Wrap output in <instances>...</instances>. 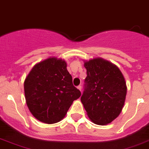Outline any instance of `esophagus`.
Segmentation results:
<instances>
[{
    "label": "esophagus",
    "instance_id": "esophagus-1",
    "mask_svg": "<svg viewBox=\"0 0 149 149\" xmlns=\"http://www.w3.org/2000/svg\"><path fill=\"white\" fill-rule=\"evenodd\" d=\"M77 89H79V90H80V92L82 91V86H77Z\"/></svg>",
    "mask_w": 149,
    "mask_h": 149
}]
</instances>
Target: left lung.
Listing matches in <instances>:
<instances>
[{
  "label": "left lung",
  "mask_w": 149,
  "mask_h": 149,
  "mask_svg": "<svg viewBox=\"0 0 149 149\" xmlns=\"http://www.w3.org/2000/svg\"><path fill=\"white\" fill-rule=\"evenodd\" d=\"M87 77L81 102L89 119L96 125L112 123L119 116L125 103V78L115 64L102 58L84 62Z\"/></svg>",
  "instance_id": "left-lung-1"
}]
</instances>
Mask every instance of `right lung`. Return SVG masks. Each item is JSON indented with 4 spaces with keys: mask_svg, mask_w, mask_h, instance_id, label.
<instances>
[{
    "mask_svg": "<svg viewBox=\"0 0 149 149\" xmlns=\"http://www.w3.org/2000/svg\"><path fill=\"white\" fill-rule=\"evenodd\" d=\"M62 59L49 57L35 65L24 81L29 110L42 123L54 124L65 117L81 93L72 84V76Z\"/></svg>",
    "mask_w": 149,
    "mask_h": 149,
    "instance_id": "add662e5",
    "label": "right lung"
}]
</instances>
